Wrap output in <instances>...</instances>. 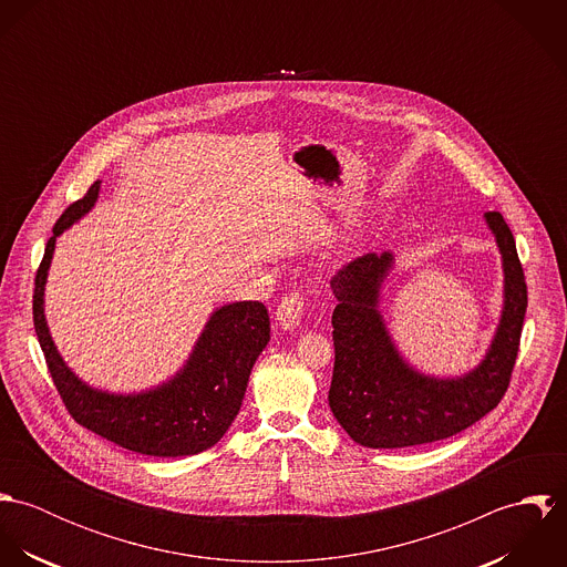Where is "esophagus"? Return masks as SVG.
<instances>
[{
    "instance_id": "esophagus-1",
    "label": "esophagus",
    "mask_w": 567,
    "mask_h": 567,
    "mask_svg": "<svg viewBox=\"0 0 567 567\" xmlns=\"http://www.w3.org/2000/svg\"><path fill=\"white\" fill-rule=\"evenodd\" d=\"M301 315H303V297L299 292H292L279 303L275 312V324L284 331H292L301 321Z\"/></svg>"
}]
</instances>
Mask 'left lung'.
Listing matches in <instances>:
<instances>
[{"label": "left lung", "instance_id": "obj_1", "mask_svg": "<svg viewBox=\"0 0 567 567\" xmlns=\"http://www.w3.org/2000/svg\"><path fill=\"white\" fill-rule=\"evenodd\" d=\"M483 218L502 257V310L483 360L467 373L430 375L402 355L382 315V290L395 268L391 250L364 255L329 281L338 306L327 400L355 443L395 450L441 441L483 419L504 398L528 299L508 225L497 212Z\"/></svg>", "mask_w": 567, "mask_h": 567}]
</instances>
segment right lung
<instances>
[{"mask_svg": "<svg viewBox=\"0 0 567 567\" xmlns=\"http://www.w3.org/2000/svg\"><path fill=\"white\" fill-rule=\"evenodd\" d=\"M100 196L95 181L54 225L34 279V329L52 380L82 427L124 450L178 458L214 447L240 412L255 360L270 340L268 312L259 301L216 308L183 367L146 391L111 393L86 384L63 360L45 319V284L61 238L86 216Z\"/></svg>", "mask_w": 567, "mask_h": 567, "instance_id": "obj_1", "label": "right lung"}]
</instances>
